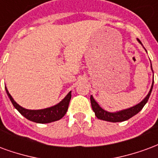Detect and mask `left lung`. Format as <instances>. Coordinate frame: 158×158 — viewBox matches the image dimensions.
<instances>
[{"mask_svg": "<svg viewBox=\"0 0 158 158\" xmlns=\"http://www.w3.org/2000/svg\"><path fill=\"white\" fill-rule=\"evenodd\" d=\"M138 41L141 44V42L139 39ZM142 45V44H141ZM153 83H154V80H153L152 85V87H151V89H150L148 95L145 97V99L143 100L142 102H140L139 104H137L135 106H132V107H129L128 109L122 110V111H119V112H116V113H109V112H106L104 109H102L101 106L98 105V103L96 102L95 99L93 98L92 96H90V103H91V106H92V109L94 111V113L96 114V116L97 118L101 119V120H105V121H107V122H113V123H117V122H123V121H125V120H128L130 118H132L133 116H135V114L139 113L140 110L142 109L144 106L146 105L147 101L149 99L150 95L152 93V90L153 87Z\"/></svg>", "mask_w": 158, "mask_h": 158, "instance_id": "1", "label": "left lung"}]
</instances>
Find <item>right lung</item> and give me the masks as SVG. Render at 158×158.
<instances>
[{
  "instance_id": "obj_1",
  "label": "right lung",
  "mask_w": 158,
  "mask_h": 158,
  "mask_svg": "<svg viewBox=\"0 0 158 158\" xmlns=\"http://www.w3.org/2000/svg\"><path fill=\"white\" fill-rule=\"evenodd\" d=\"M6 91L7 96L11 100L12 105L16 109L22 114L23 116L29 119L32 122L38 123H48L57 121L64 116L69 108V102L71 100V91L65 96V98L61 101L58 104L55 106H51L48 108L40 110H29L23 108L19 106L18 103L13 100L12 96L9 94L8 90L6 88Z\"/></svg>"
}]
</instances>
